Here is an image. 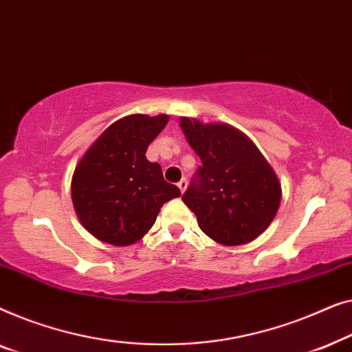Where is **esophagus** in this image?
<instances>
[{
    "mask_svg": "<svg viewBox=\"0 0 352 352\" xmlns=\"http://www.w3.org/2000/svg\"><path fill=\"white\" fill-rule=\"evenodd\" d=\"M177 186L180 188V191H182V192L185 191V190H186V186H188V180H186V178H182V180L177 183Z\"/></svg>",
    "mask_w": 352,
    "mask_h": 352,
    "instance_id": "obj_1",
    "label": "esophagus"
}]
</instances>
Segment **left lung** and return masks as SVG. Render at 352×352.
<instances>
[{
	"mask_svg": "<svg viewBox=\"0 0 352 352\" xmlns=\"http://www.w3.org/2000/svg\"><path fill=\"white\" fill-rule=\"evenodd\" d=\"M188 143L201 157L182 199L210 239L241 245L258 237L280 204V183L250 138L226 124L182 118Z\"/></svg>",
	"mask_w": 352,
	"mask_h": 352,
	"instance_id": "1",
	"label": "left lung"
}]
</instances>
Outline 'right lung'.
Wrapping results in <instances>:
<instances>
[{
  "mask_svg": "<svg viewBox=\"0 0 352 352\" xmlns=\"http://www.w3.org/2000/svg\"><path fill=\"white\" fill-rule=\"evenodd\" d=\"M169 118L132 115L94 142L72 178V199L82 226L97 239L129 245L155 225L161 207L180 190L162 177L145 153Z\"/></svg>",
  "mask_w": 352,
  "mask_h": 352,
  "instance_id": "1",
  "label": "right lung"
}]
</instances>
